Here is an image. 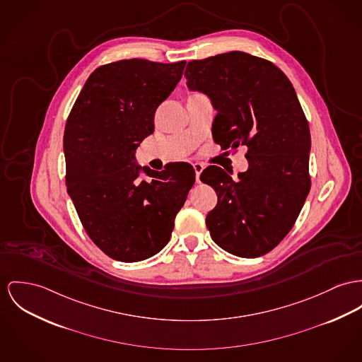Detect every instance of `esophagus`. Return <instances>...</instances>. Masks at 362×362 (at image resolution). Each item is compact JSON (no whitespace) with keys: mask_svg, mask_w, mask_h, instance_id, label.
<instances>
[{"mask_svg":"<svg viewBox=\"0 0 362 362\" xmlns=\"http://www.w3.org/2000/svg\"><path fill=\"white\" fill-rule=\"evenodd\" d=\"M193 168H194L195 170V180L199 182V175H201V172L204 170V165H202L201 163H194Z\"/></svg>","mask_w":362,"mask_h":362,"instance_id":"1","label":"esophagus"}]
</instances>
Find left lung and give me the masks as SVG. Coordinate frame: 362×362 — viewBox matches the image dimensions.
Instances as JSON below:
<instances>
[{
    "mask_svg": "<svg viewBox=\"0 0 362 362\" xmlns=\"http://www.w3.org/2000/svg\"><path fill=\"white\" fill-rule=\"evenodd\" d=\"M185 77L218 110L214 140L224 150L248 147L250 168L237 180L215 165L199 176L218 194L205 221L211 237L231 255L263 256L291 231L311 187L310 129L296 92L270 60L240 51L192 60Z\"/></svg>",
    "mask_w": 362,
    "mask_h": 362,
    "instance_id": "left-lung-1",
    "label": "left lung"
}]
</instances>
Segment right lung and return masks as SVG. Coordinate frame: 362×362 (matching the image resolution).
I'll use <instances>...</instances> for the list:
<instances>
[{"mask_svg": "<svg viewBox=\"0 0 362 362\" xmlns=\"http://www.w3.org/2000/svg\"><path fill=\"white\" fill-rule=\"evenodd\" d=\"M186 62L124 59L98 67L67 117L63 148L66 186L93 244L119 262H140L163 250L175 216L195 182L187 163L157 172L134 153L154 132V114L180 81Z\"/></svg>", "mask_w": 362, "mask_h": 362, "instance_id": "obj_1", "label": "right lung"}]
</instances>
